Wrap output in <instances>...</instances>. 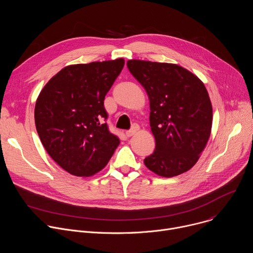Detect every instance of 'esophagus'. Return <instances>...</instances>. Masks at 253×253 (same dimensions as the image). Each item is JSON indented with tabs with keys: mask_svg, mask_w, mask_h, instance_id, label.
I'll return each mask as SVG.
<instances>
[{
	"mask_svg": "<svg viewBox=\"0 0 253 253\" xmlns=\"http://www.w3.org/2000/svg\"><path fill=\"white\" fill-rule=\"evenodd\" d=\"M138 130H139V126H138L137 124H134V125L131 127V129L126 132V135H127L128 137H131V136L135 135V134L138 132Z\"/></svg>",
	"mask_w": 253,
	"mask_h": 253,
	"instance_id": "1",
	"label": "esophagus"
}]
</instances>
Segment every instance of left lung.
Wrapping results in <instances>:
<instances>
[{
    "label": "left lung",
    "mask_w": 253,
    "mask_h": 253,
    "mask_svg": "<svg viewBox=\"0 0 253 253\" xmlns=\"http://www.w3.org/2000/svg\"><path fill=\"white\" fill-rule=\"evenodd\" d=\"M127 67L146 90L154 152L144 164L162 177L188 171L210 136L212 106L202 81L175 64L129 60Z\"/></svg>",
    "instance_id": "8db88e82"
}]
</instances>
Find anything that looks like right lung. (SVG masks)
I'll return each instance as SVG.
<instances>
[{
    "label": "right lung",
    "mask_w": 253,
    "mask_h": 253,
    "mask_svg": "<svg viewBox=\"0 0 253 253\" xmlns=\"http://www.w3.org/2000/svg\"><path fill=\"white\" fill-rule=\"evenodd\" d=\"M124 64L120 58L65 67L36 102L35 124L43 146L72 175L99 172L119 145L105 122L104 99Z\"/></svg>",
    "instance_id": "add662e5"
}]
</instances>
